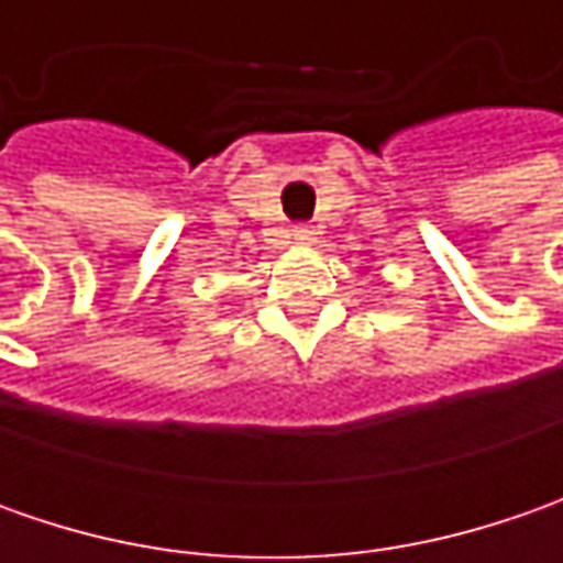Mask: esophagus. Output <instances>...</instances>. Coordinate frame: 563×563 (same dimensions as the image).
<instances>
[{
    "mask_svg": "<svg viewBox=\"0 0 563 563\" xmlns=\"http://www.w3.org/2000/svg\"><path fill=\"white\" fill-rule=\"evenodd\" d=\"M294 241H297V244H310V241H313V228L294 225Z\"/></svg>",
    "mask_w": 563,
    "mask_h": 563,
    "instance_id": "obj_1",
    "label": "esophagus"
}]
</instances>
